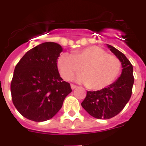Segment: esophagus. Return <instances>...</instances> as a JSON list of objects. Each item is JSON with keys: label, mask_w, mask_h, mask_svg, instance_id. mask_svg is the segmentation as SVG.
<instances>
[{"label": "esophagus", "mask_w": 146, "mask_h": 146, "mask_svg": "<svg viewBox=\"0 0 146 146\" xmlns=\"http://www.w3.org/2000/svg\"><path fill=\"white\" fill-rule=\"evenodd\" d=\"M76 88H77V86H75V85H73V84L71 85V88H72V90H74V89H75Z\"/></svg>", "instance_id": "1"}]
</instances>
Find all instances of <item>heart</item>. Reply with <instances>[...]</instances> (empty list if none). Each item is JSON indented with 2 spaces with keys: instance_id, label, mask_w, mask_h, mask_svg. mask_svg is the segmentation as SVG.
<instances>
[{
  "instance_id": "obj_1",
  "label": "heart",
  "mask_w": 146,
  "mask_h": 146,
  "mask_svg": "<svg viewBox=\"0 0 146 146\" xmlns=\"http://www.w3.org/2000/svg\"><path fill=\"white\" fill-rule=\"evenodd\" d=\"M57 66L60 76L66 80L70 79L81 67L82 73L76 75L74 80L94 90L111 84L121 70L119 59L97 46L74 51L72 55L61 54L58 58Z\"/></svg>"
}]
</instances>
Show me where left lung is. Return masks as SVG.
I'll use <instances>...</instances> for the list:
<instances>
[{
  "instance_id": "left-lung-1",
  "label": "left lung",
  "mask_w": 146,
  "mask_h": 146,
  "mask_svg": "<svg viewBox=\"0 0 146 146\" xmlns=\"http://www.w3.org/2000/svg\"><path fill=\"white\" fill-rule=\"evenodd\" d=\"M108 48L121 63V76L107 88L96 91H88L81 105L91 116L98 119H109L123 109L129 100L134 84L133 66L119 50L110 44Z\"/></svg>"
}]
</instances>
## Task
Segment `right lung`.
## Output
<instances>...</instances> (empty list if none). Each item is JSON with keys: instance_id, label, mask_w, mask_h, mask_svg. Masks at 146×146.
I'll return each instance as SVG.
<instances>
[{"instance_id": "1", "label": "right lung", "mask_w": 146, "mask_h": 146, "mask_svg": "<svg viewBox=\"0 0 146 146\" xmlns=\"http://www.w3.org/2000/svg\"><path fill=\"white\" fill-rule=\"evenodd\" d=\"M63 48L55 42H44L26 52L15 66L11 83L12 102L25 118L36 122L52 118L72 92L63 81L57 60Z\"/></svg>"}]
</instances>
